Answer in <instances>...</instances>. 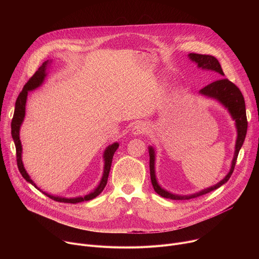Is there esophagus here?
I'll list each match as a JSON object with an SVG mask.
<instances>
[{
    "label": "esophagus",
    "instance_id": "esophagus-1",
    "mask_svg": "<svg viewBox=\"0 0 259 259\" xmlns=\"http://www.w3.org/2000/svg\"><path fill=\"white\" fill-rule=\"evenodd\" d=\"M147 132V127L145 124L143 123H137L133 129H132V134L133 135H141V134H145Z\"/></svg>",
    "mask_w": 259,
    "mask_h": 259
}]
</instances>
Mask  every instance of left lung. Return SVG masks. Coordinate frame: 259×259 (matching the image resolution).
<instances>
[{
  "instance_id": "8db88e82",
  "label": "left lung",
  "mask_w": 259,
  "mask_h": 259,
  "mask_svg": "<svg viewBox=\"0 0 259 259\" xmlns=\"http://www.w3.org/2000/svg\"><path fill=\"white\" fill-rule=\"evenodd\" d=\"M189 57L192 61L197 63L198 67H200L202 69L213 70V71H216V72L220 73L221 76H225L224 70H223V68H221L220 63L218 62V60L214 56L205 55V54L190 53ZM200 93L202 95L207 96V97L214 98V99L218 100L221 104L225 105L229 109L231 116L233 117V119L236 122L238 136H237L235 155H234V159H233V162H232L231 170L223 180L219 181L217 184H215V186H213L211 188L205 189V190H203V191H201L197 194L189 195V196L174 195V194H171V193L165 191L164 189H162L159 186V183H158L157 178H156V172H155V151H154L152 146H150L149 147V153H150L151 180H152L155 192L163 198L171 199V200H190V199H194V198L206 195V194L220 188L221 186H223V184H225L230 179V177L232 176V174L234 172L239 152L241 150V147H242L243 142H244L245 137H246L247 126H248L247 117H246L245 100H244L243 94L240 91V89L228 79H219V80L207 85L206 87H204L203 89L200 90Z\"/></svg>"
}]
</instances>
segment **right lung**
<instances>
[{
	"label": "right lung",
	"instance_id": "add662e5",
	"mask_svg": "<svg viewBox=\"0 0 259 259\" xmlns=\"http://www.w3.org/2000/svg\"><path fill=\"white\" fill-rule=\"evenodd\" d=\"M49 64V61H45L43 62V64L39 67V69L36 70L33 76L27 81V83L24 85L22 91L19 93L17 99H16V103H15V110H14V115H13V119H12V123H11V134H12V138L14 140L15 143V147H16V161H17V167L19 172L21 173L22 177L29 183H31L32 186L38 189L39 191H41L38 187L35 186V183L30 179L29 175L26 173L24 167H23V163L21 160V154H22V146H21V142L19 139V130H20V126L23 122L24 116H25V103H26V98H27V93L28 91L34 90L35 88H38L39 86L42 85V83L45 80L46 77V68L47 65ZM119 147V143L118 142H114L112 145H108L106 147V150L104 151L103 154V159H104V167H103V175L102 178L100 180V183L98 184V187L91 192L89 195H86L85 197H77V198H62V197H55L52 195H49L45 192H42L43 194H45L47 197H49L50 199L56 201V202H60V203H70V204H77L80 202H84V201H89L92 200L94 198H96L105 188L106 182H107V178H108V174H109V170H110V166H112V161H113V157L115 152L117 151V149Z\"/></svg>",
	"mask_w": 259,
	"mask_h": 259
}]
</instances>
